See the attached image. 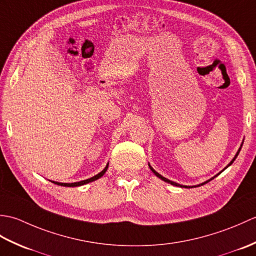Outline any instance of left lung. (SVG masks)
I'll list each match as a JSON object with an SVG mask.
<instances>
[{
	"label": "left lung",
	"instance_id": "left-lung-1",
	"mask_svg": "<svg viewBox=\"0 0 256 256\" xmlns=\"http://www.w3.org/2000/svg\"><path fill=\"white\" fill-rule=\"evenodd\" d=\"M243 142H244V140H243ZM243 142H242V144H241V146H240V148H238V152H236V156L234 157H233V160L229 162V164H228V166L226 167H224V170H226V168L228 167H229V166H231L232 165V162H234L236 160V157H238V153H240V150H241V148H242V145H243ZM148 166H150V170L152 172H153L154 174H155V175L157 176V177H158V178H160L162 179V180H164V182H168V184H172V186H177V187H182V188H194V187H200V186H202V184H206V182H209L210 180H212V179H214V178H216V176H218V175H220V174L222 172H224V170H222L220 172H218V174H216V176H214V177H212V178H210V179H208V180H206L204 182H201V184H194V186H184V184H177V182H172V180H170V179H167V178H165L164 176H162L160 175V174H158V172H157L155 170H154V168L153 167H152L150 165V162H148Z\"/></svg>",
	"mask_w": 256,
	"mask_h": 256
}]
</instances>
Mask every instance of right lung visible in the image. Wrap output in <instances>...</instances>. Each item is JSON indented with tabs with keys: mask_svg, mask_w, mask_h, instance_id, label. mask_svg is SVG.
Here are the masks:
<instances>
[{
	"mask_svg": "<svg viewBox=\"0 0 256 256\" xmlns=\"http://www.w3.org/2000/svg\"><path fill=\"white\" fill-rule=\"evenodd\" d=\"M108 162L106 164V166L104 167V170H103L102 172H100L99 174H96V176L91 177V178H89V179H84V180H81V182H52L58 184V186H64V187H78V186H82V184H89V182H94V180H96V179L101 178V177L106 174V170H108Z\"/></svg>",
	"mask_w": 256,
	"mask_h": 256,
	"instance_id": "obj_1",
	"label": "right lung"
}]
</instances>
